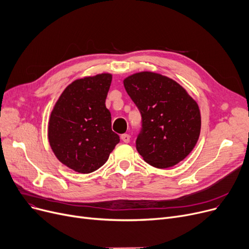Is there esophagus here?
Here are the masks:
<instances>
[{
    "instance_id": "esophagus-1",
    "label": "esophagus",
    "mask_w": 249,
    "mask_h": 249,
    "mask_svg": "<svg viewBox=\"0 0 249 249\" xmlns=\"http://www.w3.org/2000/svg\"><path fill=\"white\" fill-rule=\"evenodd\" d=\"M121 139L124 142V143H128V142H129V139H131V138H129V136H128L127 134H124V135H122V136H121Z\"/></svg>"
}]
</instances>
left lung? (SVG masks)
I'll return each instance as SVG.
<instances>
[{
	"label": "left lung",
	"mask_w": 249,
	"mask_h": 249,
	"mask_svg": "<svg viewBox=\"0 0 249 249\" xmlns=\"http://www.w3.org/2000/svg\"><path fill=\"white\" fill-rule=\"evenodd\" d=\"M124 88L142 115L136 146L152 166L164 169L182 161L195 148L200 133L196 100L174 80L140 72L124 80Z\"/></svg>",
	"instance_id": "left-lung-1"
}]
</instances>
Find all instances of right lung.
<instances>
[{"label": "right lung", "instance_id": "add662e5", "mask_svg": "<svg viewBox=\"0 0 249 249\" xmlns=\"http://www.w3.org/2000/svg\"><path fill=\"white\" fill-rule=\"evenodd\" d=\"M111 80L108 73L75 80L51 113L47 131L51 148L58 161L76 172L97 170L120 143L105 106Z\"/></svg>", "mask_w": 249, "mask_h": 249}]
</instances>
